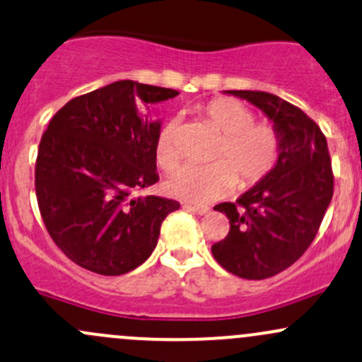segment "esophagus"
<instances>
[{"instance_id": "esophagus-1", "label": "esophagus", "mask_w": 362, "mask_h": 362, "mask_svg": "<svg viewBox=\"0 0 362 362\" xmlns=\"http://www.w3.org/2000/svg\"><path fill=\"white\" fill-rule=\"evenodd\" d=\"M184 208H187V210L197 213V215H208V213H210V208L203 206V204H184Z\"/></svg>"}]
</instances>
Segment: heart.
<instances>
[{
	"label": "heart",
	"instance_id": "b5f03b06",
	"mask_svg": "<svg viewBox=\"0 0 362 362\" xmlns=\"http://www.w3.org/2000/svg\"><path fill=\"white\" fill-rule=\"evenodd\" d=\"M204 117L222 142L215 156V165L182 166L165 180V191L178 199L206 203L222 197L238 184L250 189L264 180L279 158V135L265 123H253V112L234 98H213L203 109ZM156 163L170 170L177 165L175 121H168L156 139Z\"/></svg>",
	"mask_w": 362,
	"mask_h": 362
}]
</instances>
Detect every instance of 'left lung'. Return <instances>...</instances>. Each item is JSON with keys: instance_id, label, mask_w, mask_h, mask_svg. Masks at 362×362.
Masks as SVG:
<instances>
[{"instance_id": "1", "label": "left lung", "mask_w": 362, "mask_h": 362, "mask_svg": "<svg viewBox=\"0 0 362 362\" xmlns=\"http://www.w3.org/2000/svg\"><path fill=\"white\" fill-rule=\"evenodd\" d=\"M267 116L281 149L271 173L238 197L216 204L230 230L211 246L226 271L243 279H265L295 264L314 241L333 197L328 142L302 109L267 91L229 90Z\"/></svg>"}]
</instances>
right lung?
<instances>
[{"instance_id": "obj_1", "label": "right lung", "mask_w": 362, "mask_h": 362, "mask_svg": "<svg viewBox=\"0 0 362 362\" xmlns=\"http://www.w3.org/2000/svg\"><path fill=\"white\" fill-rule=\"evenodd\" d=\"M177 95L123 79L72 98L52 117L37 151V204L48 234L79 267L102 276L133 271L180 208L165 197H133L159 180L161 119H152L149 104Z\"/></svg>"}]
</instances>
